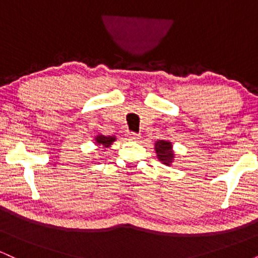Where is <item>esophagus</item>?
Wrapping results in <instances>:
<instances>
[{"instance_id":"esophagus-1","label":"esophagus","mask_w":258,"mask_h":258,"mask_svg":"<svg viewBox=\"0 0 258 258\" xmlns=\"http://www.w3.org/2000/svg\"><path fill=\"white\" fill-rule=\"evenodd\" d=\"M126 137L128 138L130 141H138V139H139V137H141V136L137 135V133H135V132H127V136H126Z\"/></svg>"}]
</instances>
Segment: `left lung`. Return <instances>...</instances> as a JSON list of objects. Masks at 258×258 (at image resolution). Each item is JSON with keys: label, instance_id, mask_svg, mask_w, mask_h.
I'll use <instances>...</instances> for the list:
<instances>
[{"label": "left lung", "instance_id": "1", "mask_svg": "<svg viewBox=\"0 0 258 258\" xmlns=\"http://www.w3.org/2000/svg\"><path fill=\"white\" fill-rule=\"evenodd\" d=\"M154 149H155L156 158H158L159 161H161L164 165H167V166L172 165L174 158H176L172 142L167 141V139H159V141L155 142Z\"/></svg>", "mask_w": 258, "mask_h": 258}]
</instances>
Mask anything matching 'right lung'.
I'll return each mask as SVG.
<instances>
[{"mask_svg":"<svg viewBox=\"0 0 258 258\" xmlns=\"http://www.w3.org/2000/svg\"><path fill=\"white\" fill-rule=\"evenodd\" d=\"M116 141V137L115 136H104V135H98L94 137V142H96V146L102 149V152H104L106 148L111 147V144Z\"/></svg>","mask_w":258,"mask_h":258,"instance_id":"add662e5","label":"right lung"}]
</instances>
